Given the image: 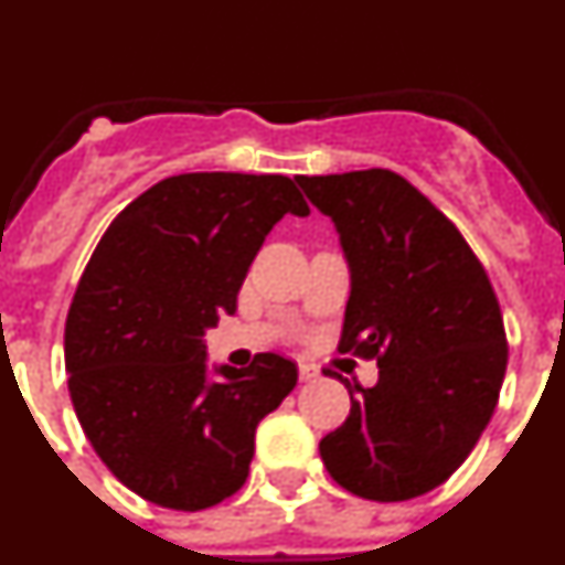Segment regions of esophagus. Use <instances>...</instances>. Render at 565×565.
I'll return each mask as SVG.
<instances>
[{
  "mask_svg": "<svg viewBox=\"0 0 565 565\" xmlns=\"http://www.w3.org/2000/svg\"><path fill=\"white\" fill-rule=\"evenodd\" d=\"M299 379L302 382H313V379H319V371L313 364H299Z\"/></svg>",
  "mask_w": 565,
  "mask_h": 565,
  "instance_id": "34e87169",
  "label": "esophagus"
}]
</instances>
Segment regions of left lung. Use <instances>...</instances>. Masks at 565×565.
Masks as SVG:
<instances>
[{
    "label": "left lung",
    "mask_w": 565,
    "mask_h": 565,
    "mask_svg": "<svg viewBox=\"0 0 565 565\" xmlns=\"http://www.w3.org/2000/svg\"><path fill=\"white\" fill-rule=\"evenodd\" d=\"M297 183L333 221L351 266L339 351L379 364L373 387L339 376L351 416L319 456L353 495L411 501L461 467L495 413L509 356L501 306L461 232L402 174Z\"/></svg>",
    "instance_id": "8db88e82"
}]
</instances>
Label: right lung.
I'll return each mask as SVG.
<instances>
[{
	"label": "right lung",
	"instance_id": "1",
	"mask_svg": "<svg viewBox=\"0 0 565 565\" xmlns=\"http://www.w3.org/2000/svg\"><path fill=\"white\" fill-rule=\"evenodd\" d=\"M308 212L286 174L189 172L104 232L64 326L67 387L93 450L143 501L198 512L246 483L257 424L294 391L297 364L257 353L209 376L203 333L237 311L274 223Z\"/></svg>",
	"mask_w": 565,
	"mask_h": 565
}]
</instances>
